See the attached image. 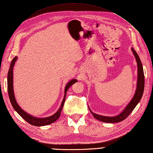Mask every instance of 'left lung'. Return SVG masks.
Instances as JSON below:
<instances>
[{"instance_id":"8db88e82","label":"left lung","mask_w":153,"mask_h":153,"mask_svg":"<svg viewBox=\"0 0 153 153\" xmlns=\"http://www.w3.org/2000/svg\"><path fill=\"white\" fill-rule=\"evenodd\" d=\"M133 53H134V56L136 58L137 63V68H138V78H137V89H136V92L135 93V95L134 98L132 99L131 102L128 104V105L126 107V108L123 110V111L119 114L118 116H116L114 117H108V116H100L99 114H97L91 111V113L94 116V118L100 120V121L106 123H117L122 121V120H125L127 117H128L131 112L134 110L137 106L138 102L140 101V100L142 97L144 91V87H145V77H144V72L143 69V66L141 64V62L140 58H139L137 53L136 51L132 48Z\"/></svg>"}]
</instances>
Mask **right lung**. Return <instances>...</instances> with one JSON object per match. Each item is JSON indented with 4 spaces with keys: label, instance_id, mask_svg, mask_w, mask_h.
I'll use <instances>...</instances> for the list:
<instances>
[{
    "label": "right lung",
    "instance_id": "obj_1",
    "mask_svg": "<svg viewBox=\"0 0 153 153\" xmlns=\"http://www.w3.org/2000/svg\"><path fill=\"white\" fill-rule=\"evenodd\" d=\"M17 60V56H15L13 58L10 66L8 72V96L10 98V102L13 106V108L17 112L19 115H20L23 118H24L25 121L27 122L30 124L35 126H47L48 124H51V123L54 122L56 120H57L60 116V113L62 110L63 108L64 104L65 102V99H66V92L68 89L70 88V87L73 85L74 83L77 82V80L74 79L71 80L70 82L68 83L66 87H65V95L64 97V99L62 100V102L61 104V106L60 108L58 109V111L50 117H47V118H35V117L32 116L29 114L25 112L24 110H23L19 105L16 102V100L15 99L14 94V91H13V67L14 66L15 62Z\"/></svg>",
    "mask_w": 153,
    "mask_h": 153
}]
</instances>
